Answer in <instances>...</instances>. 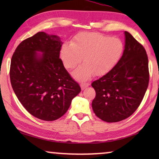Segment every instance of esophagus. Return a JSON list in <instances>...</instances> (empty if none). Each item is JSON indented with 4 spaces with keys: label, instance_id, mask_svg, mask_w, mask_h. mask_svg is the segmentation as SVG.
<instances>
[{
    "label": "esophagus",
    "instance_id": "esophagus-1",
    "mask_svg": "<svg viewBox=\"0 0 159 159\" xmlns=\"http://www.w3.org/2000/svg\"><path fill=\"white\" fill-rule=\"evenodd\" d=\"M80 88H81V90H84L85 88H86L89 86V83H81L80 84Z\"/></svg>",
    "mask_w": 159,
    "mask_h": 159
}]
</instances>
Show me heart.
Listing matches in <instances>:
<instances>
[{
  "label": "heart",
  "mask_w": 159,
  "mask_h": 159,
  "mask_svg": "<svg viewBox=\"0 0 159 159\" xmlns=\"http://www.w3.org/2000/svg\"><path fill=\"white\" fill-rule=\"evenodd\" d=\"M124 45L118 38L99 33H81L72 43H65L60 50L64 66L74 69L82 60L83 63L72 73L79 80L89 79L95 74L101 76L114 68L121 58Z\"/></svg>",
  "instance_id": "heart-1"
}]
</instances>
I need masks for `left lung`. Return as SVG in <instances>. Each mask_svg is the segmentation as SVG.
<instances>
[{
    "mask_svg": "<svg viewBox=\"0 0 159 159\" xmlns=\"http://www.w3.org/2000/svg\"><path fill=\"white\" fill-rule=\"evenodd\" d=\"M121 58L114 68L93 82L95 115L108 123L120 121L136 111L149 85L148 57L142 45L128 31Z\"/></svg>",
    "mask_w": 159,
    "mask_h": 159,
    "instance_id": "1",
    "label": "left lung"
}]
</instances>
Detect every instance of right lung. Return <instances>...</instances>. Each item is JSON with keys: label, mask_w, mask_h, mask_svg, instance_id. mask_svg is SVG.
<instances>
[{"label": "right lung", "mask_w": 159, "mask_h": 159, "mask_svg": "<svg viewBox=\"0 0 159 159\" xmlns=\"http://www.w3.org/2000/svg\"><path fill=\"white\" fill-rule=\"evenodd\" d=\"M62 44L58 36L38 32L18 45L11 60L10 81L19 101L47 121L62 116L81 90L60 59Z\"/></svg>", "instance_id": "right-lung-1"}]
</instances>
